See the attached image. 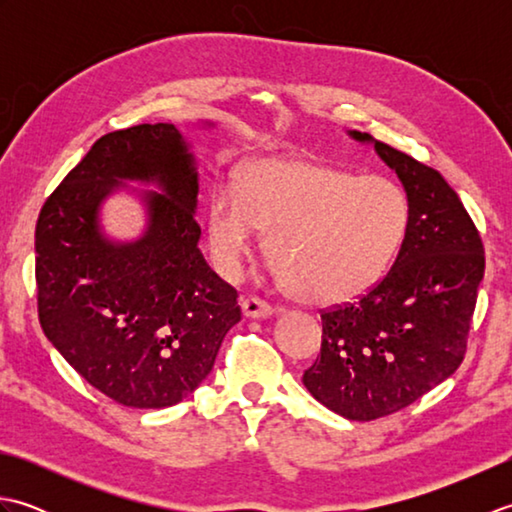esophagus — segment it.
Listing matches in <instances>:
<instances>
[{
  "instance_id": "obj_1",
  "label": "esophagus",
  "mask_w": 512,
  "mask_h": 512,
  "mask_svg": "<svg viewBox=\"0 0 512 512\" xmlns=\"http://www.w3.org/2000/svg\"><path fill=\"white\" fill-rule=\"evenodd\" d=\"M242 312L248 319H268V317H273L275 310H273V306H268L266 301L250 297V299L242 301Z\"/></svg>"
}]
</instances>
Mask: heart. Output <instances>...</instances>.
I'll use <instances>...</instances> for the list:
<instances>
[{"label":"heart","mask_w":512,"mask_h":512,"mask_svg":"<svg viewBox=\"0 0 512 512\" xmlns=\"http://www.w3.org/2000/svg\"><path fill=\"white\" fill-rule=\"evenodd\" d=\"M407 226L409 200L396 182L319 160L259 158L239 173L237 191H213L206 231L226 279L242 277L268 231L275 284L334 306L383 279Z\"/></svg>","instance_id":"b5f03b06"}]
</instances>
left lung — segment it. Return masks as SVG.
I'll use <instances>...</instances> for the list:
<instances>
[{
    "instance_id": "obj_1",
    "label": "left lung",
    "mask_w": 512,
    "mask_h": 512,
    "mask_svg": "<svg viewBox=\"0 0 512 512\" xmlns=\"http://www.w3.org/2000/svg\"><path fill=\"white\" fill-rule=\"evenodd\" d=\"M396 176L409 200L398 257L378 286L321 314V356L303 385L347 420H376L416 402L460 367L484 246L473 220L436 169L369 134L350 132Z\"/></svg>"
}]
</instances>
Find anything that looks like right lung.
Segmentation results:
<instances>
[{
    "instance_id": "1",
    "label": "right lung",
    "mask_w": 512,
    "mask_h": 512,
    "mask_svg": "<svg viewBox=\"0 0 512 512\" xmlns=\"http://www.w3.org/2000/svg\"><path fill=\"white\" fill-rule=\"evenodd\" d=\"M118 190L138 197L148 217L129 243L100 224L104 200ZM198 191L189 140L171 123H145L96 140L39 213L43 334L92 387L125 407L162 409L193 394L242 319L235 288L198 248Z\"/></svg>"
}]
</instances>
